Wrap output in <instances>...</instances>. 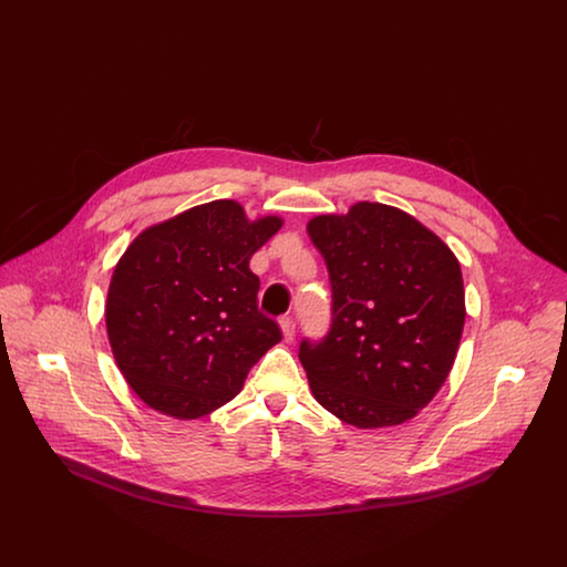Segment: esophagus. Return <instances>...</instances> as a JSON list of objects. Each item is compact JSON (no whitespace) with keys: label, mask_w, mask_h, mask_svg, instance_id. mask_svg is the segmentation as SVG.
Listing matches in <instances>:
<instances>
[{"label":"esophagus","mask_w":567,"mask_h":567,"mask_svg":"<svg viewBox=\"0 0 567 567\" xmlns=\"http://www.w3.org/2000/svg\"><path fill=\"white\" fill-rule=\"evenodd\" d=\"M280 329H282L285 341L293 340V336H296V322H293L291 316H285V318L280 320Z\"/></svg>","instance_id":"esophagus-1"}]
</instances>
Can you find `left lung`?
<instances>
[{
    "label": "left lung",
    "instance_id": "1",
    "mask_svg": "<svg viewBox=\"0 0 567 567\" xmlns=\"http://www.w3.org/2000/svg\"><path fill=\"white\" fill-rule=\"evenodd\" d=\"M307 231L331 280V329L300 341L313 396L359 430L401 425L450 377L464 327L452 249L408 213L359 202Z\"/></svg>",
    "mask_w": 567,
    "mask_h": 567
}]
</instances>
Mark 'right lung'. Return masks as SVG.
Segmentation results:
<instances>
[{"instance_id":"1","label":"right lung","mask_w":567,"mask_h":567,"mask_svg":"<svg viewBox=\"0 0 567 567\" xmlns=\"http://www.w3.org/2000/svg\"><path fill=\"white\" fill-rule=\"evenodd\" d=\"M282 219L219 199L144 229L115 265L105 322L133 392L175 419L231 401L280 327L258 311L249 258Z\"/></svg>"}]
</instances>
